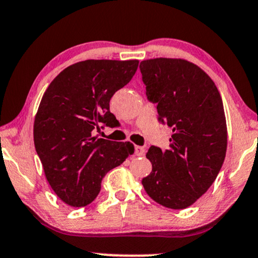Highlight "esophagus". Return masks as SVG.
<instances>
[{"label": "esophagus", "instance_id": "esophagus-1", "mask_svg": "<svg viewBox=\"0 0 258 258\" xmlns=\"http://www.w3.org/2000/svg\"><path fill=\"white\" fill-rule=\"evenodd\" d=\"M145 154V148L143 146H136V155L137 157H141Z\"/></svg>", "mask_w": 258, "mask_h": 258}]
</instances>
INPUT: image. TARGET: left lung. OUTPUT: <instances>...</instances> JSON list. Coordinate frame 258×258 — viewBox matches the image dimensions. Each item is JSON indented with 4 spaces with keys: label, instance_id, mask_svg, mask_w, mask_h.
Here are the masks:
<instances>
[{
    "label": "left lung",
    "instance_id": "1",
    "mask_svg": "<svg viewBox=\"0 0 258 258\" xmlns=\"http://www.w3.org/2000/svg\"><path fill=\"white\" fill-rule=\"evenodd\" d=\"M140 71L147 98L158 104L159 120L173 130L168 150H148L152 172L141 183L159 205L184 209L208 190L226 158L222 98L212 78L186 59H146Z\"/></svg>",
    "mask_w": 258,
    "mask_h": 258
}]
</instances>
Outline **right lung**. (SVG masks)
Wrapping results in <instances>:
<instances>
[{
  "label": "right lung",
  "instance_id": "right-lung-1",
  "mask_svg": "<svg viewBox=\"0 0 258 258\" xmlns=\"http://www.w3.org/2000/svg\"><path fill=\"white\" fill-rule=\"evenodd\" d=\"M139 60L88 59L64 69L46 89L34 121V143L46 180L71 207L91 203L108 170L134 153L130 141L94 136L112 125L110 99L136 74Z\"/></svg>",
  "mask_w": 258,
  "mask_h": 258
}]
</instances>
